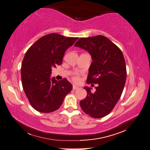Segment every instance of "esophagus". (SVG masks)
Returning <instances> with one entry per match:
<instances>
[{
	"instance_id": "esophagus-1",
	"label": "esophagus",
	"mask_w": 150,
	"mask_h": 150,
	"mask_svg": "<svg viewBox=\"0 0 150 150\" xmlns=\"http://www.w3.org/2000/svg\"><path fill=\"white\" fill-rule=\"evenodd\" d=\"M77 89H79V87L77 86H75V85L73 86V90H77Z\"/></svg>"
}]
</instances>
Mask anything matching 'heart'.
Instances as JSON below:
<instances>
[{
  "label": "heart",
  "instance_id": "b5f03b06",
  "mask_svg": "<svg viewBox=\"0 0 150 150\" xmlns=\"http://www.w3.org/2000/svg\"><path fill=\"white\" fill-rule=\"evenodd\" d=\"M79 80H80V79H79V77L77 75L75 76V77H73V81H74L75 82H79Z\"/></svg>",
  "mask_w": 150,
  "mask_h": 150
}]
</instances>
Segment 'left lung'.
<instances>
[{
    "mask_svg": "<svg viewBox=\"0 0 150 150\" xmlns=\"http://www.w3.org/2000/svg\"><path fill=\"white\" fill-rule=\"evenodd\" d=\"M90 54L91 62L87 84H98L94 93L84 86L87 96L80 105L84 113L95 119L109 114L120 99L126 80L123 54L115 44L103 35L81 38L75 44Z\"/></svg>",
    "mask_w": 150,
    "mask_h": 150,
    "instance_id": "8db88e82",
    "label": "left lung"
}]
</instances>
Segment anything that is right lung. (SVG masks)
Here are the masks:
<instances>
[{
    "instance_id": "right-lung-1",
    "label": "right lung",
    "mask_w": 150,
    "mask_h": 150,
    "mask_svg": "<svg viewBox=\"0 0 150 150\" xmlns=\"http://www.w3.org/2000/svg\"><path fill=\"white\" fill-rule=\"evenodd\" d=\"M78 39L50 33L37 40L26 52L21 66L24 93L35 110L50 113L58 110L73 86L66 79L51 77L52 69L62 62L65 52Z\"/></svg>"
}]
</instances>
